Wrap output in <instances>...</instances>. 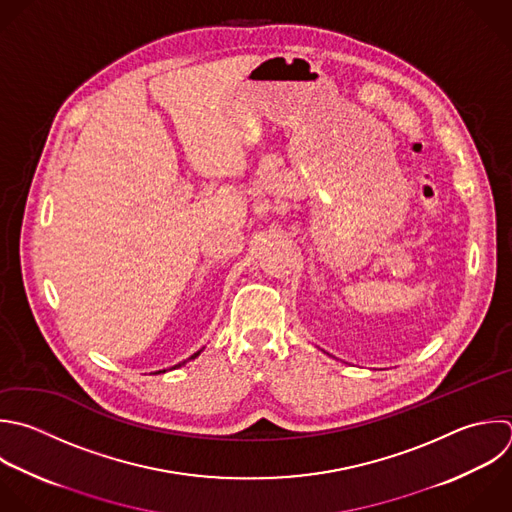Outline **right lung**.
I'll use <instances>...</instances> for the list:
<instances>
[{
  "mask_svg": "<svg viewBox=\"0 0 512 512\" xmlns=\"http://www.w3.org/2000/svg\"><path fill=\"white\" fill-rule=\"evenodd\" d=\"M202 350H204V348H202ZM202 350H198V352H196V354H192V356H190V358H188V360H194V358H196V356H200V352H202ZM188 360H184V362H180V364H176V366H172V368H170V370H176V368H180V366H184V364H186V362H188ZM160 372H168V370H166V368H164V370H158V372H154V374H160Z\"/></svg>",
  "mask_w": 512,
  "mask_h": 512,
  "instance_id": "obj_1",
  "label": "right lung"
}]
</instances>
